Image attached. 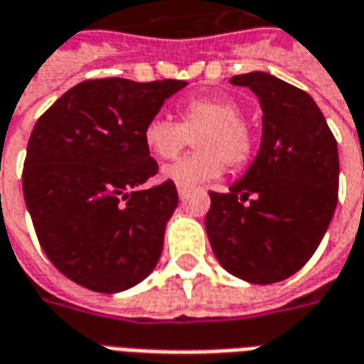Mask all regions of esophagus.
<instances>
[{
    "mask_svg": "<svg viewBox=\"0 0 364 364\" xmlns=\"http://www.w3.org/2000/svg\"><path fill=\"white\" fill-rule=\"evenodd\" d=\"M176 190H178L180 200H182V198H186V193H188V190H190V188H188L186 184H176Z\"/></svg>",
    "mask_w": 364,
    "mask_h": 364,
    "instance_id": "34e87169",
    "label": "esophagus"
}]
</instances>
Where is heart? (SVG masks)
Masks as SVG:
<instances>
[{"label":"heart","mask_w":364,"mask_h":364,"mask_svg":"<svg viewBox=\"0 0 364 364\" xmlns=\"http://www.w3.org/2000/svg\"><path fill=\"white\" fill-rule=\"evenodd\" d=\"M196 135V153L164 168V178L178 184H200L217 178L225 164L238 171L250 161L252 134L242 112L227 97H198L180 106L178 122L164 116L151 118L143 127V143L151 155L171 161Z\"/></svg>","instance_id":"b5f03b06"}]
</instances>
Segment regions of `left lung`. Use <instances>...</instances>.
<instances>
[{
	"label": "left lung",
	"mask_w": 364,
	"mask_h": 364,
	"mask_svg": "<svg viewBox=\"0 0 364 364\" xmlns=\"http://www.w3.org/2000/svg\"><path fill=\"white\" fill-rule=\"evenodd\" d=\"M230 83L258 97L262 141L229 193L209 192L205 230L230 275L269 285L299 272L330 227L338 205V143L309 92L264 71L235 75Z\"/></svg>",
	"instance_id": "8db88e82"
}]
</instances>
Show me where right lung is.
Masks as SVG:
<instances>
[{
  "label": "right lung",
  "mask_w": 364,
  "mask_h": 364,
  "mask_svg": "<svg viewBox=\"0 0 364 364\" xmlns=\"http://www.w3.org/2000/svg\"><path fill=\"white\" fill-rule=\"evenodd\" d=\"M186 85L83 81L36 122L25 203L48 259L77 285L120 293L155 269L178 192L172 180L141 188L159 172L143 127Z\"/></svg>",
  "instance_id": "obj_1"
}]
</instances>
